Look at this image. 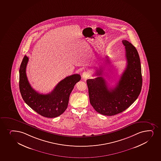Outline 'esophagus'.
<instances>
[{"mask_svg": "<svg viewBox=\"0 0 161 161\" xmlns=\"http://www.w3.org/2000/svg\"><path fill=\"white\" fill-rule=\"evenodd\" d=\"M89 76H90V73L88 71L83 72V73H82V78H83L84 79H86L87 78H89Z\"/></svg>", "mask_w": 161, "mask_h": 161, "instance_id": "obj_1", "label": "esophagus"}]
</instances>
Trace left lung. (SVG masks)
<instances>
[{
	"mask_svg": "<svg viewBox=\"0 0 161 161\" xmlns=\"http://www.w3.org/2000/svg\"><path fill=\"white\" fill-rule=\"evenodd\" d=\"M125 49L127 64L115 87L109 89L102 76L87 80L89 101L98 113L113 116L127 109L137 98L142 86L140 57L136 48L127 40H122ZM107 61H109L108 59ZM97 76L102 75V70H97Z\"/></svg>",
	"mask_w": 161,
	"mask_h": 161,
	"instance_id": "left-lung-1",
	"label": "left lung"
}]
</instances>
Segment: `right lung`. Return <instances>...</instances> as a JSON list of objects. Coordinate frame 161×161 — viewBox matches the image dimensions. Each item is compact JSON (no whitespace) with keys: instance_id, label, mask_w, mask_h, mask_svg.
I'll return each instance as SVG.
<instances>
[{"instance_id":"obj_1","label":"right lung","mask_w":161,"mask_h":161,"mask_svg":"<svg viewBox=\"0 0 161 161\" xmlns=\"http://www.w3.org/2000/svg\"><path fill=\"white\" fill-rule=\"evenodd\" d=\"M29 58L25 55L19 69V89L21 97L29 107L40 115L48 118L59 116L68 107L70 93L81 80L79 74H73L61 80L47 94L38 93L29 83L26 68Z\"/></svg>"}]
</instances>
